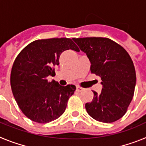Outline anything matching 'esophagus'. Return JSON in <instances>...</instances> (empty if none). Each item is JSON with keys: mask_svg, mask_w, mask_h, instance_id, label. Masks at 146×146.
<instances>
[{"mask_svg": "<svg viewBox=\"0 0 146 146\" xmlns=\"http://www.w3.org/2000/svg\"><path fill=\"white\" fill-rule=\"evenodd\" d=\"M76 91H77V92H81V91H83V88H80V87H77V88H76Z\"/></svg>", "mask_w": 146, "mask_h": 146, "instance_id": "1", "label": "esophagus"}]
</instances>
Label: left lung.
<instances>
[{
    "label": "left lung",
    "instance_id": "left-lung-1",
    "mask_svg": "<svg viewBox=\"0 0 146 146\" xmlns=\"http://www.w3.org/2000/svg\"><path fill=\"white\" fill-rule=\"evenodd\" d=\"M91 62V72L101 77L100 94L93 91L86 109L94 119L112 123L126 113L133 98L136 73L131 57L123 47L102 37L73 38Z\"/></svg>",
    "mask_w": 146,
    "mask_h": 146
}]
</instances>
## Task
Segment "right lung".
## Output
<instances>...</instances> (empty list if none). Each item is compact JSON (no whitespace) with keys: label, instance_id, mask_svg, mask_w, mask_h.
Here are the masks:
<instances>
[{"label":"right lung","instance_id":"1","mask_svg":"<svg viewBox=\"0 0 146 146\" xmlns=\"http://www.w3.org/2000/svg\"><path fill=\"white\" fill-rule=\"evenodd\" d=\"M68 50L80 51L71 38L38 39L17 56L10 77L11 91L19 108L31 121L49 123L65 111L75 86H60L55 80L49 82L47 77L55 75L60 54Z\"/></svg>","mask_w":146,"mask_h":146}]
</instances>
